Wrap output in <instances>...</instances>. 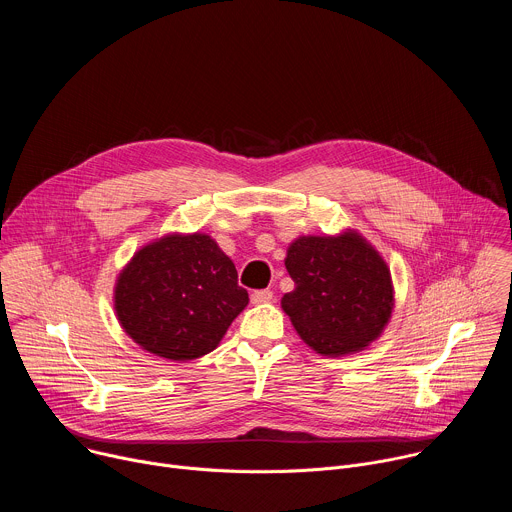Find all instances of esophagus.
<instances>
[{
	"mask_svg": "<svg viewBox=\"0 0 512 512\" xmlns=\"http://www.w3.org/2000/svg\"><path fill=\"white\" fill-rule=\"evenodd\" d=\"M273 300V291L271 289H255L251 294L253 304H267Z\"/></svg>",
	"mask_w": 512,
	"mask_h": 512,
	"instance_id": "34e87169",
	"label": "esophagus"
}]
</instances>
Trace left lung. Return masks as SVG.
<instances>
[{
  "label": "left lung",
  "mask_w": 512,
  "mask_h": 512,
  "mask_svg": "<svg viewBox=\"0 0 512 512\" xmlns=\"http://www.w3.org/2000/svg\"><path fill=\"white\" fill-rule=\"evenodd\" d=\"M285 269L296 287L281 308L316 352L350 354L385 330L395 302L391 271L358 233L300 237L287 249Z\"/></svg>",
  "instance_id": "8db88e82"
}]
</instances>
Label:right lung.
<instances>
[{
    "label": "right lung",
    "mask_w": 512,
    "mask_h": 512,
    "mask_svg": "<svg viewBox=\"0 0 512 512\" xmlns=\"http://www.w3.org/2000/svg\"><path fill=\"white\" fill-rule=\"evenodd\" d=\"M247 304L235 263L204 233L166 235L141 247L115 283L121 328L168 360L214 350Z\"/></svg>",
    "instance_id": "right-lung-1"
}]
</instances>
